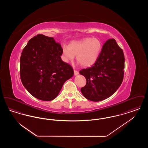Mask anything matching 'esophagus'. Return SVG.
<instances>
[{
    "label": "esophagus",
    "instance_id": "34e87169",
    "mask_svg": "<svg viewBox=\"0 0 148 148\" xmlns=\"http://www.w3.org/2000/svg\"><path fill=\"white\" fill-rule=\"evenodd\" d=\"M74 75L75 76H76V75H77L79 74V72L77 71H75V70L74 71Z\"/></svg>",
    "mask_w": 148,
    "mask_h": 148
}]
</instances>
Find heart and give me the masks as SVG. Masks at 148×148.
<instances>
[{
    "mask_svg": "<svg viewBox=\"0 0 148 148\" xmlns=\"http://www.w3.org/2000/svg\"><path fill=\"white\" fill-rule=\"evenodd\" d=\"M101 48V42L99 39L87 38L72 42L68 47L64 45L62 58L65 62L68 63L73 62L77 56V60L82 66L89 67L97 62Z\"/></svg>",
    "mask_w": 148,
    "mask_h": 148,
    "instance_id": "heart-1",
    "label": "heart"
}]
</instances>
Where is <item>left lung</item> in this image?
<instances>
[{"instance_id": "obj_1", "label": "left lung", "mask_w": 148, "mask_h": 148, "mask_svg": "<svg viewBox=\"0 0 148 148\" xmlns=\"http://www.w3.org/2000/svg\"><path fill=\"white\" fill-rule=\"evenodd\" d=\"M124 62L123 51L115 40H108L95 64L79 71L86 80L85 86L81 88L85 98L100 101L112 96L123 82Z\"/></svg>"}]
</instances>
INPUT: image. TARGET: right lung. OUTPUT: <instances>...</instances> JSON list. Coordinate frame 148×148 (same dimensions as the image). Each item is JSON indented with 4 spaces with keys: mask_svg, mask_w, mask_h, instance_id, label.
Wrapping results in <instances>:
<instances>
[{
    "mask_svg": "<svg viewBox=\"0 0 148 148\" xmlns=\"http://www.w3.org/2000/svg\"><path fill=\"white\" fill-rule=\"evenodd\" d=\"M62 48L53 37L38 34L29 40L21 56L22 84L36 98H56L64 83L74 75L69 64L62 61Z\"/></svg>",
    "mask_w": 148,
    "mask_h": 148,
    "instance_id": "right-lung-1",
    "label": "right lung"
}]
</instances>
